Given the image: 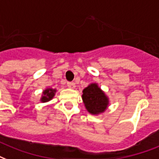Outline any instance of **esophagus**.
Masks as SVG:
<instances>
[{
  "mask_svg": "<svg viewBox=\"0 0 159 159\" xmlns=\"http://www.w3.org/2000/svg\"><path fill=\"white\" fill-rule=\"evenodd\" d=\"M67 85H68L69 88L74 89L75 87V84L74 83V82H69V83L67 84Z\"/></svg>",
  "mask_w": 159,
  "mask_h": 159,
  "instance_id": "34e87169",
  "label": "esophagus"
}]
</instances>
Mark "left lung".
Here are the masks:
<instances>
[{
  "mask_svg": "<svg viewBox=\"0 0 159 159\" xmlns=\"http://www.w3.org/2000/svg\"><path fill=\"white\" fill-rule=\"evenodd\" d=\"M82 99L86 109L93 115L104 113L109 105V98L95 83L84 89Z\"/></svg>",
  "mask_w": 159,
  "mask_h": 159,
  "instance_id": "1",
  "label": "left lung"
}]
</instances>
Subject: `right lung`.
I'll use <instances>...</instances> for the list:
<instances>
[{"label": "right lung", "instance_id": "right-lung-1", "mask_svg": "<svg viewBox=\"0 0 159 159\" xmlns=\"http://www.w3.org/2000/svg\"><path fill=\"white\" fill-rule=\"evenodd\" d=\"M55 92H56L55 89L47 88L43 91V95L41 97V99H40V101L43 102V103H45V102L51 100L53 99V97L55 96Z\"/></svg>", "mask_w": 159, "mask_h": 159}]
</instances>
